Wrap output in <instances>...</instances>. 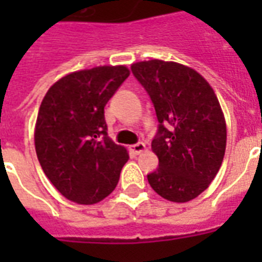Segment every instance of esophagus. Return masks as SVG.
Wrapping results in <instances>:
<instances>
[{"instance_id":"obj_1","label":"esophagus","mask_w":262,"mask_h":262,"mask_svg":"<svg viewBox=\"0 0 262 262\" xmlns=\"http://www.w3.org/2000/svg\"><path fill=\"white\" fill-rule=\"evenodd\" d=\"M130 151L133 154L139 156V154H142L143 151H146V144H144V143H136V144H132Z\"/></svg>"}]
</instances>
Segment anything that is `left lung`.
I'll use <instances>...</instances> for the list:
<instances>
[{"instance_id":"left-lung-1","label":"left lung","mask_w":262,"mask_h":262,"mask_svg":"<svg viewBox=\"0 0 262 262\" xmlns=\"http://www.w3.org/2000/svg\"><path fill=\"white\" fill-rule=\"evenodd\" d=\"M132 73L151 98L160 123L151 142L159 168L148 174V184L167 201L189 202L213 181L225 157L219 99L198 71L176 61H137Z\"/></svg>"}]
</instances>
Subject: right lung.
<instances>
[{"label":"right lung","instance_id":"right-lung-1","mask_svg":"<svg viewBox=\"0 0 262 262\" xmlns=\"http://www.w3.org/2000/svg\"><path fill=\"white\" fill-rule=\"evenodd\" d=\"M129 74L126 66L74 71L56 81L40 103L37 160L54 188L73 202H101L118 185L129 154L108 137L103 108Z\"/></svg>","mask_w":262,"mask_h":262}]
</instances>
